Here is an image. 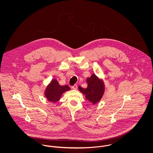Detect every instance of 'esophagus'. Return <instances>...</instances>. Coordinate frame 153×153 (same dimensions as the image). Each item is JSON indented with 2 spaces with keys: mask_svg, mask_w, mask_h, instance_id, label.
<instances>
[{
  "mask_svg": "<svg viewBox=\"0 0 153 153\" xmlns=\"http://www.w3.org/2000/svg\"><path fill=\"white\" fill-rule=\"evenodd\" d=\"M72 88L74 90H76L77 89V84H74L73 86H72Z\"/></svg>",
  "mask_w": 153,
  "mask_h": 153,
  "instance_id": "obj_1",
  "label": "esophagus"
}]
</instances>
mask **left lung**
<instances>
[{"instance_id": "obj_1", "label": "left lung", "mask_w": 153, "mask_h": 153, "mask_svg": "<svg viewBox=\"0 0 153 153\" xmlns=\"http://www.w3.org/2000/svg\"><path fill=\"white\" fill-rule=\"evenodd\" d=\"M88 87L86 88L79 87V89L85 96L86 99L93 105L97 104L102 99L105 91L103 80L99 79L95 74L87 78Z\"/></svg>"}]
</instances>
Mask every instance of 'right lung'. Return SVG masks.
I'll return each instance as SVG.
<instances>
[{"instance_id": "add662e5", "label": "right lung", "mask_w": 153, "mask_h": 153, "mask_svg": "<svg viewBox=\"0 0 153 153\" xmlns=\"http://www.w3.org/2000/svg\"><path fill=\"white\" fill-rule=\"evenodd\" d=\"M69 90H71V88L68 85H61L59 84L58 81L54 79L46 88L44 95L48 101L56 102L59 100L64 92Z\"/></svg>"}]
</instances>
